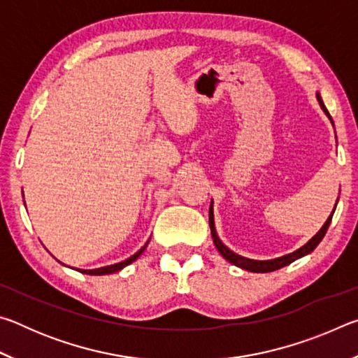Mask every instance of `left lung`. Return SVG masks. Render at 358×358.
I'll list each match as a JSON object with an SVG mask.
<instances>
[{"mask_svg":"<svg viewBox=\"0 0 358 358\" xmlns=\"http://www.w3.org/2000/svg\"><path fill=\"white\" fill-rule=\"evenodd\" d=\"M317 101H319V104H320V107H322V110L325 112L327 117H329L330 121L333 123L330 113H329V110H327V108H325L324 102H322V98H320L319 93H317ZM336 203H338V201H336ZM335 208H336V205H335ZM335 208H333V213H335ZM333 213L329 216V220L325 221L324 226L320 227L319 232H317L316 235H314V237H313L310 241H308L306 245H303V246L300 248V250H296V251L290 252V254H286V256H282V257L271 259V260H254V259H246V257L238 256V254H235L234 251H230L229 248L222 243V241L220 240V237H217V234H216L215 220H213V202H211V205H210V229H211V237H213V243H215V246H216V250L220 251L221 256H222L224 259H226V260H229L230 264L237 265V266H240V268L248 270V271H254V273H268V271H275V270H278V268H282V266L292 264L294 260L300 259V257H303V256H306V254H310L311 251H314V248H316V246L320 243V241H322L324 235H325V232H327V229H329L330 222H331Z\"/></svg>","mask_w":358,"mask_h":358,"instance_id":"8db88e82","label":"left lung"}]
</instances>
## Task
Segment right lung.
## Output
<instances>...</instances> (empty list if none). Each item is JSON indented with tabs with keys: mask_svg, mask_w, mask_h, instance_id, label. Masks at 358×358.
I'll list each match as a JSON object with an SVG mask.
<instances>
[{
	"mask_svg": "<svg viewBox=\"0 0 358 358\" xmlns=\"http://www.w3.org/2000/svg\"><path fill=\"white\" fill-rule=\"evenodd\" d=\"M147 245H148V241L147 243H145L141 250H138L134 256H131L129 259H126V260H123V262H120V264H113V265H107V266H101V268H94V270H78L80 271V273H87V275H98V276H101V275H110V273H115V271H120L121 268H124L126 265H129V264H132L134 262V260L141 256V254L145 251V248H147Z\"/></svg>",
	"mask_w": 358,
	"mask_h": 358,
	"instance_id": "1",
	"label": "right lung"
}]
</instances>
